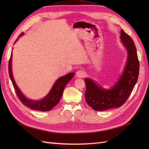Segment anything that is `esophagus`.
Listing matches in <instances>:
<instances>
[{"mask_svg": "<svg viewBox=\"0 0 149 149\" xmlns=\"http://www.w3.org/2000/svg\"><path fill=\"white\" fill-rule=\"evenodd\" d=\"M85 75H86V73L83 70H78L76 73V75L77 77H79V78H83L85 76Z\"/></svg>", "mask_w": 149, "mask_h": 149, "instance_id": "34e87169", "label": "esophagus"}]
</instances>
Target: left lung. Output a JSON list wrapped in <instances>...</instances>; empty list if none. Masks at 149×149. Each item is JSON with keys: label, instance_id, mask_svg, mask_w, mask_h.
Wrapping results in <instances>:
<instances>
[{"label": "left lung", "instance_id": "1", "mask_svg": "<svg viewBox=\"0 0 149 149\" xmlns=\"http://www.w3.org/2000/svg\"><path fill=\"white\" fill-rule=\"evenodd\" d=\"M123 44L128 52L125 68L118 81L112 89L104 90L90 79H85L86 102L95 111H104L113 107H120L127 100L138 81L140 63L135 44L131 36L121 30Z\"/></svg>", "mask_w": 149, "mask_h": 149}]
</instances>
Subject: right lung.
<instances>
[{
    "label": "right lung",
    "instance_id": "right-lung-1",
    "mask_svg": "<svg viewBox=\"0 0 149 149\" xmlns=\"http://www.w3.org/2000/svg\"><path fill=\"white\" fill-rule=\"evenodd\" d=\"M22 34H23V33H22L19 36H22ZM11 57L12 53L11 54L10 58H9L8 65L9 75V77H10L13 85L15 92L17 93V95L18 96L19 100L21 101V102L24 105L28 107H29V108L34 110L42 111H48L51 110L54 107L59 103L60 99H61V97L63 95V90H64L65 86L72 79V77H74V73H70V74H68L67 75H65V76L59 78L56 81L55 84H54L50 93L43 99L38 101L29 100L27 99L22 94L14 81L11 71Z\"/></svg>",
    "mask_w": 149,
    "mask_h": 149
}]
</instances>
